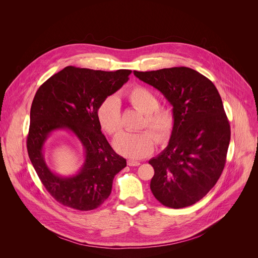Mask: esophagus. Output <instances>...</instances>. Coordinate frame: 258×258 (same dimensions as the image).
Returning a JSON list of instances; mask_svg holds the SVG:
<instances>
[{
    "instance_id": "1",
    "label": "esophagus",
    "mask_w": 258,
    "mask_h": 258,
    "mask_svg": "<svg viewBox=\"0 0 258 258\" xmlns=\"http://www.w3.org/2000/svg\"><path fill=\"white\" fill-rule=\"evenodd\" d=\"M141 163L139 161H135V160H127V165L128 166H139Z\"/></svg>"
}]
</instances>
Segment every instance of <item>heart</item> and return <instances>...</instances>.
I'll return each mask as SVG.
<instances>
[{
	"label": "heart",
	"instance_id": "obj_1",
	"mask_svg": "<svg viewBox=\"0 0 258 258\" xmlns=\"http://www.w3.org/2000/svg\"><path fill=\"white\" fill-rule=\"evenodd\" d=\"M125 96L137 110L144 113L142 127L147 125L156 135L149 131L120 133L113 141L114 149L127 158H144L153 152L156 139L159 143L169 139L174 128V114L169 108L158 107L157 96L145 87L135 86ZM98 119L101 126L109 134L113 135L121 130L120 103L117 97L109 96L102 101L98 108Z\"/></svg>",
	"mask_w": 258,
	"mask_h": 258
}]
</instances>
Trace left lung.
Segmentation results:
<instances>
[{"label": "left lung", "instance_id": "8db88e82", "mask_svg": "<svg viewBox=\"0 0 258 258\" xmlns=\"http://www.w3.org/2000/svg\"><path fill=\"white\" fill-rule=\"evenodd\" d=\"M172 106L175 123L166 148L149 160L150 189L164 206L182 208L202 199L225 167L231 127L215 86L189 67L134 71Z\"/></svg>", "mask_w": 258, "mask_h": 258}]
</instances>
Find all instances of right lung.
Masks as SVG:
<instances>
[{"label":"right lung","mask_w":258,"mask_h":258,"mask_svg":"<svg viewBox=\"0 0 258 258\" xmlns=\"http://www.w3.org/2000/svg\"><path fill=\"white\" fill-rule=\"evenodd\" d=\"M131 72L67 66L35 93L26 144L28 156L44 187L64 206L82 211L99 207L111 193L114 176L126 166V160L114 152L101 132L98 108L128 81ZM58 130L75 135L85 151V162L73 176L53 173L44 160V144Z\"/></svg>","instance_id":"add662e5"}]
</instances>
